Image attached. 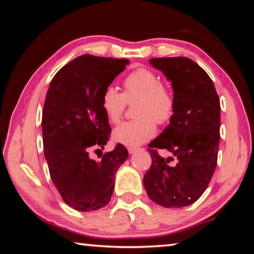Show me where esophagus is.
I'll return each instance as SVG.
<instances>
[{
	"label": "esophagus",
	"mask_w": 254,
	"mask_h": 254,
	"mask_svg": "<svg viewBox=\"0 0 254 254\" xmlns=\"http://www.w3.org/2000/svg\"><path fill=\"white\" fill-rule=\"evenodd\" d=\"M137 150H139V148H136V147H128L127 148V151H128V153H130V154L136 152Z\"/></svg>",
	"instance_id": "esophagus-1"
}]
</instances>
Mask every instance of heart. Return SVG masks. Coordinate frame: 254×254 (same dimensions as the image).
<instances>
[{
  "label": "heart",
  "mask_w": 254,
  "mask_h": 254,
  "mask_svg": "<svg viewBox=\"0 0 254 254\" xmlns=\"http://www.w3.org/2000/svg\"><path fill=\"white\" fill-rule=\"evenodd\" d=\"M124 93L114 86H107L102 94V109L111 123L122 119L127 103L137 102L135 120L122 123L114 128L112 137L117 143L137 147L156 134L158 124L170 122L175 114L174 93L162 85L159 75L148 68H137L123 81Z\"/></svg>",
  "instance_id": "b5f03b06"
}]
</instances>
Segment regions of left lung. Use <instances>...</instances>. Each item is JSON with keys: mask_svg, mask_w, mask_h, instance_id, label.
Masks as SVG:
<instances>
[{"mask_svg": "<svg viewBox=\"0 0 254 254\" xmlns=\"http://www.w3.org/2000/svg\"><path fill=\"white\" fill-rule=\"evenodd\" d=\"M151 66L171 81L175 114L149 144L151 166L143 177L150 199L168 208L191 205L207 188L216 168L221 105L213 80L186 57L151 58ZM157 148L174 158H162Z\"/></svg>", "mask_w": 254, "mask_h": 254, "instance_id": "1", "label": "left lung"}]
</instances>
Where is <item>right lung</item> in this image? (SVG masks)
<instances>
[{"mask_svg":"<svg viewBox=\"0 0 254 254\" xmlns=\"http://www.w3.org/2000/svg\"><path fill=\"white\" fill-rule=\"evenodd\" d=\"M128 63L79 56L54 76L47 92L41 126L50 177L64 201L79 212L109 204L115 173L128 157L122 144L100 161L89 157L93 148H104L111 133L102 94Z\"/></svg>","mask_w":254,"mask_h":254,"instance_id":"right-lung-1","label":"right lung"}]
</instances>
